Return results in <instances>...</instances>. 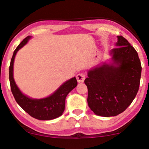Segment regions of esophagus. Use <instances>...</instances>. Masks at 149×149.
Segmentation results:
<instances>
[{"label": "esophagus", "instance_id": "34e87169", "mask_svg": "<svg viewBox=\"0 0 149 149\" xmlns=\"http://www.w3.org/2000/svg\"><path fill=\"white\" fill-rule=\"evenodd\" d=\"M77 79L78 83H83L85 79V74L83 73H79L77 75Z\"/></svg>", "mask_w": 149, "mask_h": 149}]
</instances>
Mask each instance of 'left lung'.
Returning a JSON list of instances; mask_svg holds the SVG:
<instances>
[{
    "mask_svg": "<svg viewBox=\"0 0 149 149\" xmlns=\"http://www.w3.org/2000/svg\"><path fill=\"white\" fill-rule=\"evenodd\" d=\"M117 38L116 48L109 52V62L91 68L85 80L89 107L103 117L126 110L139 89L142 67L137 52L122 36Z\"/></svg>",
    "mask_w": 149,
    "mask_h": 149,
    "instance_id": "8db88e82",
    "label": "left lung"
}]
</instances>
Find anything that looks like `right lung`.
Segmentation results:
<instances>
[{
  "instance_id": "1",
  "label": "right lung",
  "mask_w": 149,
  "mask_h": 149,
  "mask_svg": "<svg viewBox=\"0 0 149 149\" xmlns=\"http://www.w3.org/2000/svg\"><path fill=\"white\" fill-rule=\"evenodd\" d=\"M31 36L25 38L14 51L9 66V81L12 93L17 103L21 108L31 117L40 120H49L62 116L65 108V100L67 95L77 87V81L75 77L70 79L63 84L47 97L33 99L23 94L16 85L13 77L14 60L17 52L23 48Z\"/></svg>"
}]
</instances>
